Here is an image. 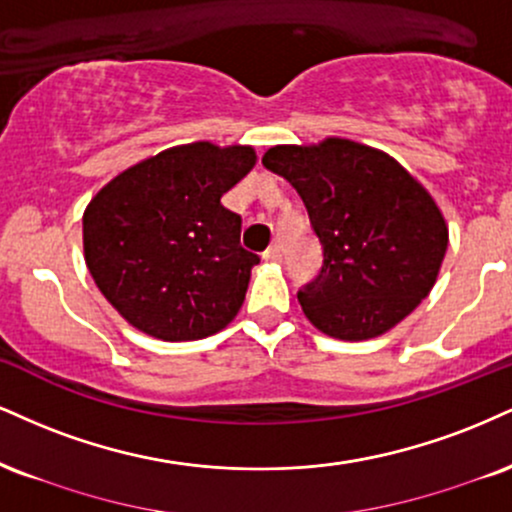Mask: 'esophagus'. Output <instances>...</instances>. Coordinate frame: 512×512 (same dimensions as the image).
<instances>
[{
    "mask_svg": "<svg viewBox=\"0 0 512 512\" xmlns=\"http://www.w3.org/2000/svg\"><path fill=\"white\" fill-rule=\"evenodd\" d=\"M264 260H267V262H281V245L274 243L272 248H267V252H264Z\"/></svg>",
    "mask_w": 512,
    "mask_h": 512,
    "instance_id": "34e87169",
    "label": "esophagus"
}]
</instances>
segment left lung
<instances>
[{
  "instance_id": "obj_1",
  "label": "left lung",
  "mask_w": 512,
  "mask_h": 512,
  "mask_svg": "<svg viewBox=\"0 0 512 512\" xmlns=\"http://www.w3.org/2000/svg\"><path fill=\"white\" fill-rule=\"evenodd\" d=\"M262 164L298 190L322 245V269L298 291L319 331L365 341L427 298L448 229L432 195L396 159L329 138L312 147H272Z\"/></svg>"
}]
</instances>
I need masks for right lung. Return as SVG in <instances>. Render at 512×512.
Wrapping results in <instances>:
<instances>
[{
  "instance_id": "1",
  "label": "right lung",
  "mask_w": 512,
  "mask_h": 512,
  "mask_svg": "<svg viewBox=\"0 0 512 512\" xmlns=\"http://www.w3.org/2000/svg\"><path fill=\"white\" fill-rule=\"evenodd\" d=\"M252 147H171L107 183L83 214L85 262L119 315L162 341H197L238 315L260 262L221 205Z\"/></svg>"
}]
</instances>
